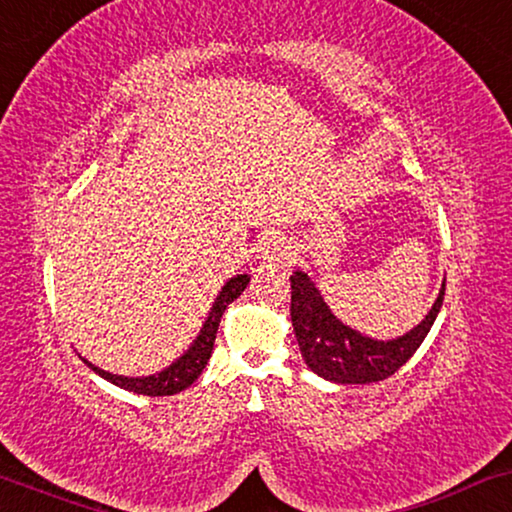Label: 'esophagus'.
I'll return each instance as SVG.
<instances>
[{
  "instance_id": "1",
  "label": "esophagus",
  "mask_w": 512,
  "mask_h": 512,
  "mask_svg": "<svg viewBox=\"0 0 512 512\" xmlns=\"http://www.w3.org/2000/svg\"><path fill=\"white\" fill-rule=\"evenodd\" d=\"M256 258H261L263 263H279L284 258L282 244L275 242V240H265L261 247H258Z\"/></svg>"
}]
</instances>
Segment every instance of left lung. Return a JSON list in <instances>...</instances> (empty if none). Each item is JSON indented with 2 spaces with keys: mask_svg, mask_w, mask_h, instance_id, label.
Here are the masks:
<instances>
[{
  "mask_svg": "<svg viewBox=\"0 0 512 512\" xmlns=\"http://www.w3.org/2000/svg\"><path fill=\"white\" fill-rule=\"evenodd\" d=\"M445 298V282L422 324L403 338L377 342L335 319L305 272L291 275V324L307 366L324 380L368 384L387 380L417 352L436 321Z\"/></svg>",
  "mask_w": 512,
  "mask_h": 512,
  "instance_id": "8db88e82",
  "label": "left lung"
}]
</instances>
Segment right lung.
Wrapping results in <instances>:
<instances>
[{"instance_id":"1","label":"right lung","mask_w":512,"mask_h":512,"mask_svg":"<svg viewBox=\"0 0 512 512\" xmlns=\"http://www.w3.org/2000/svg\"><path fill=\"white\" fill-rule=\"evenodd\" d=\"M247 284H249V275H237L230 279L226 286H223V291L219 293V298H216L212 312H209L205 326H202L198 340L193 342L191 349H188L181 359L174 361L170 368H165L163 373H156L149 377H123V375H111V373H107V370L88 363L86 359L83 361H86L97 375L104 377V380H109L111 384H116V387H121V389L135 391V394H144V396L179 394V391L191 387V384L200 377L202 370H205L209 356H212L216 331H219L223 312L228 310V305L233 303L235 298H240V293L247 289Z\"/></svg>"}]
</instances>
